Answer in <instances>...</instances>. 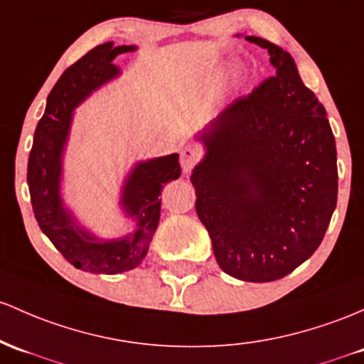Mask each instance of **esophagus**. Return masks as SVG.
Here are the masks:
<instances>
[{"label":"esophagus","instance_id":"1","mask_svg":"<svg viewBox=\"0 0 364 364\" xmlns=\"http://www.w3.org/2000/svg\"><path fill=\"white\" fill-rule=\"evenodd\" d=\"M198 159H200V151L197 149H193V146H185V149L181 150V167H183V173L188 174L191 169H193L195 164L198 162Z\"/></svg>","mask_w":364,"mask_h":364}]
</instances>
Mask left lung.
I'll use <instances>...</instances> for the list:
<instances>
[{"mask_svg": "<svg viewBox=\"0 0 364 364\" xmlns=\"http://www.w3.org/2000/svg\"><path fill=\"white\" fill-rule=\"evenodd\" d=\"M245 39L267 50L277 72L197 134L205 155L190 179L219 267L264 283L292 273L325 237L337 205V149L325 107L289 51Z\"/></svg>", "mask_w": 364, "mask_h": 364, "instance_id": "8db88e82", "label": "left lung"}]
</instances>
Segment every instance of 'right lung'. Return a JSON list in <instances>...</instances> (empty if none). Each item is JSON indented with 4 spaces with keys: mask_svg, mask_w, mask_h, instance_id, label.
I'll return each mask as SVG.
<instances>
[{
    "mask_svg": "<svg viewBox=\"0 0 364 364\" xmlns=\"http://www.w3.org/2000/svg\"><path fill=\"white\" fill-rule=\"evenodd\" d=\"M134 50L136 46L103 43L63 72L48 95L27 164V185L39 228L72 266L93 274L124 273L145 259L161 219L162 186L181 176L178 154L134 164L119 198L124 215L133 219V231L112 240L86 230L62 198L63 154L74 110L93 91L121 74L112 63L114 58Z\"/></svg>",
    "mask_w": 364,
    "mask_h": 364,
    "instance_id": "1",
    "label": "right lung"
}]
</instances>
